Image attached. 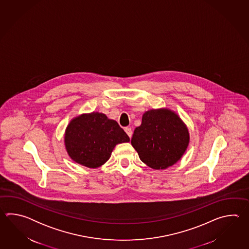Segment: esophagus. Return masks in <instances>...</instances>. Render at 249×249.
Wrapping results in <instances>:
<instances>
[{
  "label": "esophagus",
  "instance_id": "1",
  "mask_svg": "<svg viewBox=\"0 0 249 249\" xmlns=\"http://www.w3.org/2000/svg\"><path fill=\"white\" fill-rule=\"evenodd\" d=\"M124 131H125V132L127 133V135H128L129 137L132 138V129H131L130 127H125V128H124Z\"/></svg>",
  "mask_w": 249,
  "mask_h": 249
}]
</instances>
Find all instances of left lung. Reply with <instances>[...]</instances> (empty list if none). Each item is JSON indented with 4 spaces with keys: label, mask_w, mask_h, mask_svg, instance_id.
<instances>
[{
    "label": "left lung",
    "mask_w": 249,
    "mask_h": 249,
    "mask_svg": "<svg viewBox=\"0 0 249 249\" xmlns=\"http://www.w3.org/2000/svg\"><path fill=\"white\" fill-rule=\"evenodd\" d=\"M132 145L143 163L154 169L175 164L185 152L189 132L180 117L168 109H152L132 135Z\"/></svg>",
    "instance_id": "1"
}]
</instances>
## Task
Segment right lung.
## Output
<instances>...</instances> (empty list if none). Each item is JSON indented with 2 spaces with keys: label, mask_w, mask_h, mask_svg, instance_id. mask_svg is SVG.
<instances>
[{
  "label": "right lung",
  "mask_w": 249,
  "mask_h": 249,
  "mask_svg": "<svg viewBox=\"0 0 249 249\" xmlns=\"http://www.w3.org/2000/svg\"><path fill=\"white\" fill-rule=\"evenodd\" d=\"M130 138L115 120L98 112L73 119L67 128L65 144L70 158L89 168H97L107 162L118 143Z\"/></svg>",
  "instance_id": "add662e5"
}]
</instances>
